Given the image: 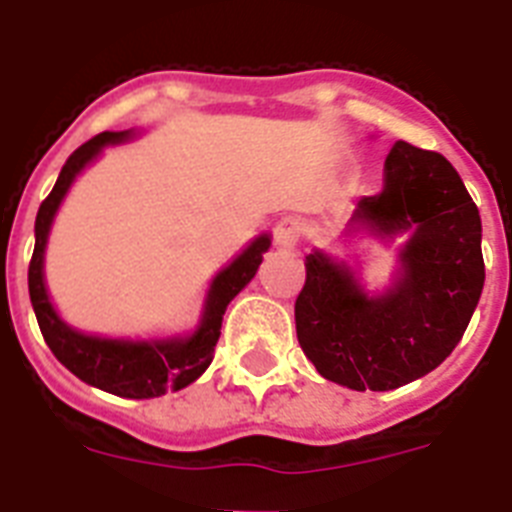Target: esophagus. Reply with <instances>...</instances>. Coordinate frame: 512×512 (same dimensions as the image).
I'll list each match as a JSON object with an SVG mask.
<instances>
[{
    "label": "esophagus",
    "instance_id": "34e87169",
    "mask_svg": "<svg viewBox=\"0 0 512 512\" xmlns=\"http://www.w3.org/2000/svg\"><path fill=\"white\" fill-rule=\"evenodd\" d=\"M297 239H300V223H297L295 217H284V220L276 223V228H273V241H276V247H295Z\"/></svg>",
    "mask_w": 512,
    "mask_h": 512
}]
</instances>
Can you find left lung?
Wrapping results in <instances>:
<instances>
[{
	"mask_svg": "<svg viewBox=\"0 0 512 512\" xmlns=\"http://www.w3.org/2000/svg\"><path fill=\"white\" fill-rule=\"evenodd\" d=\"M364 236L401 241L390 281L372 292L345 257L313 249L297 340L324 380L393 390L433 372L465 335L486 276L481 215L444 156L396 140L382 191L358 201L340 241Z\"/></svg>",
	"mask_w": 512,
	"mask_h": 512,
	"instance_id": "obj_1",
	"label": "left lung"
}]
</instances>
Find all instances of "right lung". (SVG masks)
Returning <instances> with one entry per match:
<instances>
[{
	"label": "right lung",
	"instance_id": "1",
	"mask_svg": "<svg viewBox=\"0 0 512 512\" xmlns=\"http://www.w3.org/2000/svg\"><path fill=\"white\" fill-rule=\"evenodd\" d=\"M132 138H138L135 130L100 132L66 159L58 180H55V188L36 212V244L31 265H28V295H31V305H34L44 342L50 345L55 358L68 372H74L79 380L92 388L106 390L114 396L156 398L164 396L167 390H180L191 385L207 372V366L212 364V356H215L225 308L249 281L255 279L263 255L271 247V236L268 233L255 236L231 263L215 273V279L209 281L207 295H204L199 321L185 335L103 337L87 335L82 329L71 327L52 305L47 281H44V252H47L52 223H55L60 204L71 191L76 177L82 175L92 162H98L103 148L119 146Z\"/></svg>",
	"mask_w": 512,
	"mask_h": 512
}]
</instances>
